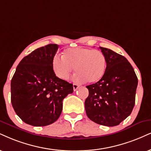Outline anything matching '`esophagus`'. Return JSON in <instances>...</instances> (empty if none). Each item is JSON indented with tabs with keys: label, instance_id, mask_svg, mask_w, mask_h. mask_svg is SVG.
I'll return each instance as SVG.
<instances>
[{
	"label": "esophagus",
	"instance_id": "obj_1",
	"mask_svg": "<svg viewBox=\"0 0 151 151\" xmlns=\"http://www.w3.org/2000/svg\"><path fill=\"white\" fill-rule=\"evenodd\" d=\"M73 90H74V91H76V90H77L79 88V87H80V85H77V84H75V83H74V84L73 85Z\"/></svg>",
	"mask_w": 151,
	"mask_h": 151
}]
</instances>
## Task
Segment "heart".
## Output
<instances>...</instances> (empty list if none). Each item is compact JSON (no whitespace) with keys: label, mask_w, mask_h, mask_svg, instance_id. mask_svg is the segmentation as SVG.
I'll list each match as a JSON object with an SVG mask.
<instances>
[{"label":"heart","mask_w":151,"mask_h":151,"mask_svg":"<svg viewBox=\"0 0 151 151\" xmlns=\"http://www.w3.org/2000/svg\"><path fill=\"white\" fill-rule=\"evenodd\" d=\"M106 64V57L101 51L81 47L65 50L62 57L55 56L52 63L54 72L59 78L69 79L75 67L78 73L76 81L90 83L102 78Z\"/></svg>","instance_id":"obj_1"}]
</instances>
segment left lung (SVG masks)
I'll list each match as a JSON object with an SVG mask.
<instances>
[{
  "mask_svg": "<svg viewBox=\"0 0 151 151\" xmlns=\"http://www.w3.org/2000/svg\"><path fill=\"white\" fill-rule=\"evenodd\" d=\"M99 48L106 57V69L100 81L86 87L89 95L85 111L93 122L113 127L131 114L138 78L125 57L108 48Z\"/></svg>",
  "mask_w": 151,
  "mask_h": 151,
  "instance_id": "obj_1",
  "label": "left lung"
}]
</instances>
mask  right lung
I'll use <instances>...</instances> for the list:
<instances>
[{"label":"right lung","mask_w":151,"mask_h":151,"mask_svg":"<svg viewBox=\"0 0 151 151\" xmlns=\"http://www.w3.org/2000/svg\"><path fill=\"white\" fill-rule=\"evenodd\" d=\"M59 45L49 44L24 57L11 81V102L25 123L43 127L60 116L63 99L73 92L71 83L59 78L52 68Z\"/></svg>","instance_id":"obj_1"}]
</instances>
